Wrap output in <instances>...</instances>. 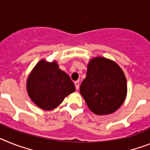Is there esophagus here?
<instances>
[{
	"mask_svg": "<svg viewBox=\"0 0 150 150\" xmlns=\"http://www.w3.org/2000/svg\"><path fill=\"white\" fill-rule=\"evenodd\" d=\"M75 88H76V89H79V81H75Z\"/></svg>",
	"mask_w": 150,
	"mask_h": 150,
	"instance_id": "esophagus-1",
	"label": "esophagus"
}]
</instances>
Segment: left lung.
Returning a JSON list of instances; mask_svg holds the SVG:
<instances>
[{
	"instance_id": "left-lung-1",
	"label": "left lung",
	"mask_w": 150,
	"mask_h": 150,
	"mask_svg": "<svg viewBox=\"0 0 150 150\" xmlns=\"http://www.w3.org/2000/svg\"><path fill=\"white\" fill-rule=\"evenodd\" d=\"M127 92L125 75L116 62L104 57L89 62L80 93L93 113L98 115L114 113L124 102Z\"/></svg>"
}]
</instances>
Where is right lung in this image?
<instances>
[{"label": "right lung", "mask_w": 150, "mask_h": 150, "mask_svg": "<svg viewBox=\"0 0 150 150\" xmlns=\"http://www.w3.org/2000/svg\"><path fill=\"white\" fill-rule=\"evenodd\" d=\"M27 93L33 102L43 110L58 107L75 87L70 77L59 69L56 62L44 59L36 64L26 81Z\"/></svg>", "instance_id": "obj_1"}]
</instances>
